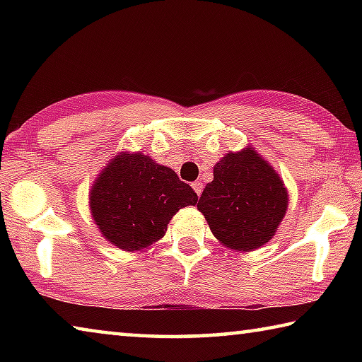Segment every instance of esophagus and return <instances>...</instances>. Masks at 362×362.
Here are the masks:
<instances>
[{
	"label": "esophagus",
	"mask_w": 362,
	"mask_h": 362,
	"mask_svg": "<svg viewBox=\"0 0 362 362\" xmlns=\"http://www.w3.org/2000/svg\"><path fill=\"white\" fill-rule=\"evenodd\" d=\"M192 187H193V189H194L196 194H198V196L201 194V192H203V183L198 182V180L193 182V183H192Z\"/></svg>",
	"instance_id": "esophagus-1"
}]
</instances>
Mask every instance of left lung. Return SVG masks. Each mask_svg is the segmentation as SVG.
<instances>
[{"label": "left lung", "mask_w": 362, "mask_h": 362, "mask_svg": "<svg viewBox=\"0 0 362 362\" xmlns=\"http://www.w3.org/2000/svg\"><path fill=\"white\" fill-rule=\"evenodd\" d=\"M289 193L276 170L252 146L226 153L198 201L212 235L233 250L259 249L283 222Z\"/></svg>", "instance_id": "8db88e82"}]
</instances>
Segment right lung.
Masks as SVG:
<instances>
[{
	"label": "right lung",
	"instance_id": "add662e5",
	"mask_svg": "<svg viewBox=\"0 0 362 362\" xmlns=\"http://www.w3.org/2000/svg\"><path fill=\"white\" fill-rule=\"evenodd\" d=\"M198 194L170 168L144 153H118L93 183L89 207L102 236L126 252L161 240L179 209Z\"/></svg>",
	"mask_w": 362,
	"mask_h": 362
}]
</instances>
